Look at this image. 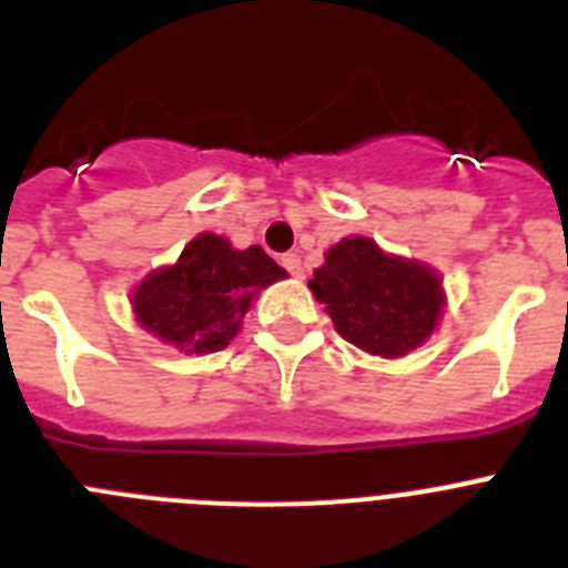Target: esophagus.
Returning <instances> with one entry per match:
<instances>
[{"label": "esophagus", "instance_id": "34e87169", "mask_svg": "<svg viewBox=\"0 0 568 568\" xmlns=\"http://www.w3.org/2000/svg\"><path fill=\"white\" fill-rule=\"evenodd\" d=\"M281 264H284V270H287L293 278H304V264H301V258L295 253L281 255Z\"/></svg>", "mask_w": 568, "mask_h": 568}]
</instances>
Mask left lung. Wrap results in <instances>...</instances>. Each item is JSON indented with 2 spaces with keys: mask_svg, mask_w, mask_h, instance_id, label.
I'll return each instance as SVG.
<instances>
[{
  "mask_svg": "<svg viewBox=\"0 0 568 568\" xmlns=\"http://www.w3.org/2000/svg\"><path fill=\"white\" fill-rule=\"evenodd\" d=\"M310 290L344 341L381 358H400L438 327L444 287L433 267L389 255L364 235L341 239Z\"/></svg>",
  "mask_w": 568,
  "mask_h": 568,
  "instance_id": "1",
  "label": "left lung"
}]
</instances>
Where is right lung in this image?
Masks as SVG:
<instances>
[{
    "mask_svg": "<svg viewBox=\"0 0 568 568\" xmlns=\"http://www.w3.org/2000/svg\"><path fill=\"white\" fill-rule=\"evenodd\" d=\"M287 278L258 244L233 250L224 235L202 233L170 267L153 270L135 287L133 313L148 333L179 353H219L241 329L261 287Z\"/></svg>",
    "mask_w": 568,
    "mask_h": 568,
    "instance_id": "obj_1",
    "label": "right lung"
}]
</instances>
